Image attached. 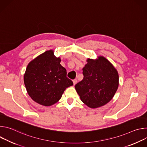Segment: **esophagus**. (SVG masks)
<instances>
[{
  "instance_id": "obj_1",
  "label": "esophagus",
  "mask_w": 147,
  "mask_h": 147,
  "mask_svg": "<svg viewBox=\"0 0 147 147\" xmlns=\"http://www.w3.org/2000/svg\"><path fill=\"white\" fill-rule=\"evenodd\" d=\"M73 84H74V85H76V84H77V79H74V80H73Z\"/></svg>"
}]
</instances>
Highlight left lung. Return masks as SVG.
<instances>
[{
  "label": "left lung",
  "instance_id": "left-lung-1",
  "mask_svg": "<svg viewBox=\"0 0 147 147\" xmlns=\"http://www.w3.org/2000/svg\"><path fill=\"white\" fill-rule=\"evenodd\" d=\"M82 69L84 78L75 86L81 100L91 108H97L108 103L115 95L119 86L116 69L105 57L88 59Z\"/></svg>",
  "mask_w": 147,
  "mask_h": 147
}]
</instances>
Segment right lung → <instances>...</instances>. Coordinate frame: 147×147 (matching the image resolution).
Listing matches in <instances>:
<instances>
[{
  "instance_id": "right-lung-1",
  "label": "right lung",
  "mask_w": 147,
  "mask_h": 147,
  "mask_svg": "<svg viewBox=\"0 0 147 147\" xmlns=\"http://www.w3.org/2000/svg\"><path fill=\"white\" fill-rule=\"evenodd\" d=\"M53 51L39 55L28 65L24 82L29 96L36 103L51 106L59 100L65 90L73 85L66 76L67 71L60 64Z\"/></svg>"
}]
</instances>
